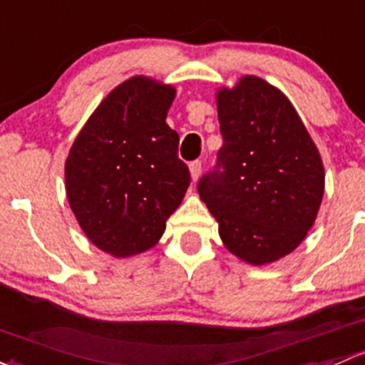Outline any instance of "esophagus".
Wrapping results in <instances>:
<instances>
[{"label": "esophagus", "instance_id": "1", "mask_svg": "<svg viewBox=\"0 0 365 365\" xmlns=\"http://www.w3.org/2000/svg\"><path fill=\"white\" fill-rule=\"evenodd\" d=\"M189 170H190V176H192V180L199 178V175H201V160H192V163L189 164Z\"/></svg>", "mask_w": 365, "mask_h": 365}]
</instances>
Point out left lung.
<instances>
[{
	"label": "left lung",
	"mask_w": 365,
	"mask_h": 365,
	"mask_svg": "<svg viewBox=\"0 0 365 365\" xmlns=\"http://www.w3.org/2000/svg\"><path fill=\"white\" fill-rule=\"evenodd\" d=\"M224 145L197 192L225 248L262 266L299 247L312 229L324 164L292 103L257 76L217 94Z\"/></svg>",
	"instance_id": "obj_1"
}]
</instances>
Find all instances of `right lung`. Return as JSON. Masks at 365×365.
Wrapping results in <instances>:
<instances>
[{
    "mask_svg": "<svg viewBox=\"0 0 365 365\" xmlns=\"http://www.w3.org/2000/svg\"><path fill=\"white\" fill-rule=\"evenodd\" d=\"M175 89L145 76L103 99L66 159V194L86 236L129 257L152 248L190 185L178 133L166 124Z\"/></svg>",
    "mask_w": 365,
    "mask_h": 365,
    "instance_id": "obj_1",
    "label": "right lung"
}]
</instances>
